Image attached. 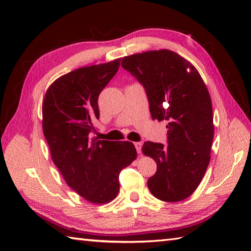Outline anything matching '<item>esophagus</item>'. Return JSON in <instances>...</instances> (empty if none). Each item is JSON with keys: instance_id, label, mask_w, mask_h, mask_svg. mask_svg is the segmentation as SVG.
<instances>
[{"instance_id": "1", "label": "esophagus", "mask_w": 251, "mask_h": 251, "mask_svg": "<svg viewBox=\"0 0 251 251\" xmlns=\"http://www.w3.org/2000/svg\"><path fill=\"white\" fill-rule=\"evenodd\" d=\"M134 145H135V147H136V150H137V152L138 153H141V148H142V143L141 142H135L134 143Z\"/></svg>"}]
</instances>
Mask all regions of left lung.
Wrapping results in <instances>:
<instances>
[{"label": "left lung", "mask_w": 251, "mask_h": 251, "mask_svg": "<svg viewBox=\"0 0 251 251\" xmlns=\"http://www.w3.org/2000/svg\"><path fill=\"white\" fill-rule=\"evenodd\" d=\"M121 66L145 87L152 120L168 122L167 146L143 143L142 153L157 165L149 189L161 201H183L200 185L210 161L215 128L206 85L195 67L173 50L126 56Z\"/></svg>", "instance_id": "left-lung-1"}]
</instances>
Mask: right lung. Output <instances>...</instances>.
<instances>
[{"instance_id":"obj_1","label":"right lung","mask_w":251,"mask_h":251,"mask_svg":"<svg viewBox=\"0 0 251 251\" xmlns=\"http://www.w3.org/2000/svg\"><path fill=\"white\" fill-rule=\"evenodd\" d=\"M121 59L84 67L57 78L45 94L43 132L52 162L72 190L94 204L113 201L121 170L137 157L129 141L90 138L99 119L98 97L120 68Z\"/></svg>"}]
</instances>
